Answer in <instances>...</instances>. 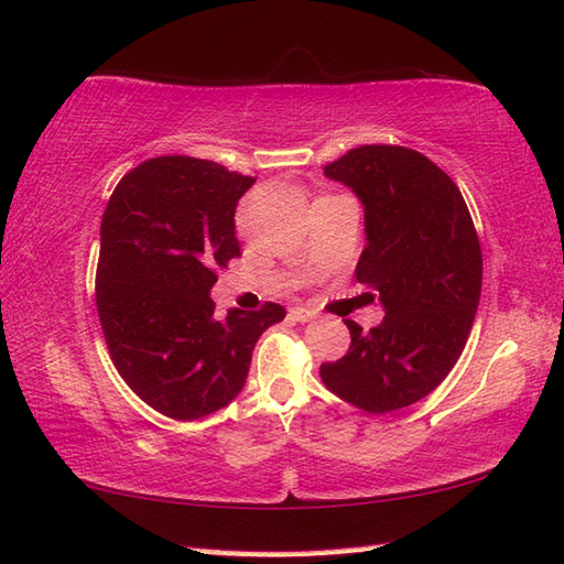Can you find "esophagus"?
<instances>
[{
  "mask_svg": "<svg viewBox=\"0 0 564 564\" xmlns=\"http://www.w3.org/2000/svg\"><path fill=\"white\" fill-rule=\"evenodd\" d=\"M288 319L305 324V322H312V319H314V312H310V310H305V307H293L291 312H288Z\"/></svg>",
  "mask_w": 564,
  "mask_h": 564,
  "instance_id": "esophagus-1",
  "label": "esophagus"
}]
</instances>
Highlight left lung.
I'll list each match as a JSON object with an SVG mask.
<instances>
[{
    "mask_svg": "<svg viewBox=\"0 0 564 564\" xmlns=\"http://www.w3.org/2000/svg\"><path fill=\"white\" fill-rule=\"evenodd\" d=\"M324 175L362 204L368 245L356 279L384 319L370 332L346 319L350 348L322 362V382L368 413L399 411L427 397L466 346L482 285L474 220L452 177L413 149H350Z\"/></svg>",
    "mask_w": 564,
    "mask_h": 564,
    "instance_id": "8db88e82",
    "label": "left lung"
}]
</instances>
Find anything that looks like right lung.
Here are the masks:
<instances>
[{"mask_svg": "<svg viewBox=\"0 0 564 564\" xmlns=\"http://www.w3.org/2000/svg\"><path fill=\"white\" fill-rule=\"evenodd\" d=\"M254 177L161 155L127 173L100 223L96 305L117 372L151 409L196 421L245 387L252 350L285 310L214 314L216 269L240 257L235 206Z\"/></svg>", "mask_w": 564, "mask_h": 564, "instance_id": "add662e5", "label": "right lung"}]
</instances>
